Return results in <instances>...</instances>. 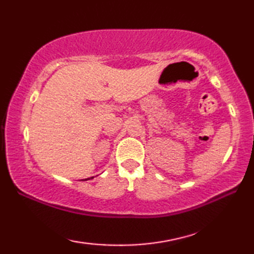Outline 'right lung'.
I'll list each match as a JSON object with an SVG mask.
<instances>
[{"label":"right lung","mask_w":254,"mask_h":254,"mask_svg":"<svg viewBox=\"0 0 254 254\" xmlns=\"http://www.w3.org/2000/svg\"><path fill=\"white\" fill-rule=\"evenodd\" d=\"M93 178H94V177H90V178H87V179H86V180H89V179H93Z\"/></svg>","instance_id":"right-lung-1"}]
</instances>
